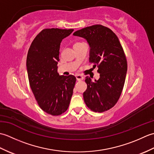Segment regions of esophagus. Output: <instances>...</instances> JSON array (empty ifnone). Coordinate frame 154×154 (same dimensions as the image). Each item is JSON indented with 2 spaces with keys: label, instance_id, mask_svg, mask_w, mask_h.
I'll list each match as a JSON object with an SVG mask.
<instances>
[{
  "label": "esophagus",
  "instance_id": "obj_1",
  "mask_svg": "<svg viewBox=\"0 0 154 154\" xmlns=\"http://www.w3.org/2000/svg\"><path fill=\"white\" fill-rule=\"evenodd\" d=\"M75 77H76V79L77 81H82L83 79V77L81 75L77 74V75H75Z\"/></svg>",
  "mask_w": 154,
  "mask_h": 154
}]
</instances>
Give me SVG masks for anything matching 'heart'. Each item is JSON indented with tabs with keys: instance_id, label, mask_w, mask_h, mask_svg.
<instances>
[{
	"instance_id": "1",
	"label": "heart",
	"mask_w": 154,
	"mask_h": 154,
	"mask_svg": "<svg viewBox=\"0 0 154 154\" xmlns=\"http://www.w3.org/2000/svg\"><path fill=\"white\" fill-rule=\"evenodd\" d=\"M76 44H77V43H76Z\"/></svg>"
}]
</instances>
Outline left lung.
<instances>
[{
    "mask_svg": "<svg viewBox=\"0 0 154 154\" xmlns=\"http://www.w3.org/2000/svg\"><path fill=\"white\" fill-rule=\"evenodd\" d=\"M83 38L90 46L89 61L98 67L99 80L86 77L87 90L83 99L87 107L95 112L112 108L119 100L125 82L127 61L116 35L100 24L84 28L73 33Z\"/></svg>",
    "mask_w": 154,
    "mask_h": 154,
    "instance_id": "8db88e82",
    "label": "left lung"
}]
</instances>
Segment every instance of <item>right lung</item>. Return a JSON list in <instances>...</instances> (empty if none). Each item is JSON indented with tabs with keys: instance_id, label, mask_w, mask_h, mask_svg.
Returning a JSON list of instances; mask_svg holds the SVG:
<instances>
[{
	"instance_id": "1",
	"label": "right lung",
	"mask_w": 154,
	"mask_h": 154,
	"mask_svg": "<svg viewBox=\"0 0 154 154\" xmlns=\"http://www.w3.org/2000/svg\"><path fill=\"white\" fill-rule=\"evenodd\" d=\"M73 29L47 28L39 33L28 50L26 67L29 83L38 105L52 116L64 113L69 105L76 78L60 75L57 63L63 38Z\"/></svg>"
}]
</instances>
